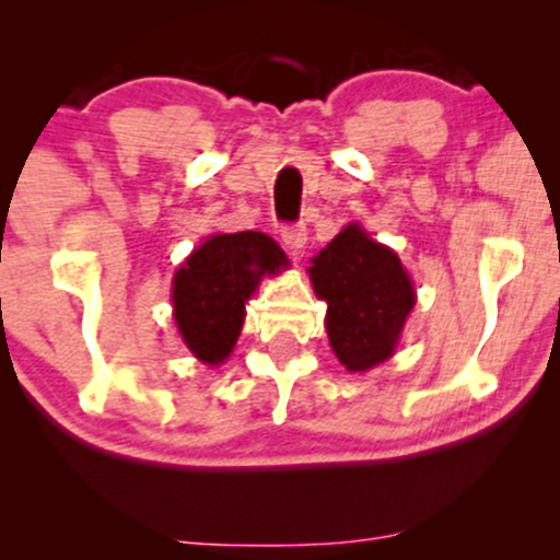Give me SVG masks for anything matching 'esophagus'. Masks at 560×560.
Instances as JSON below:
<instances>
[{"label":"esophagus","instance_id":"esophagus-1","mask_svg":"<svg viewBox=\"0 0 560 560\" xmlns=\"http://www.w3.org/2000/svg\"><path fill=\"white\" fill-rule=\"evenodd\" d=\"M281 240L292 253H300L307 242V231L302 223H287V226H281Z\"/></svg>","mask_w":560,"mask_h":560}]
</instances>
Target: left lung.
<instances>
[{"instance_id":"left-lung-1","label":"left lung","mask_w":560,"mask_h":560,"mask_svg":"<svg viewBox=\"0 0 560 560\" xmlns=\"http://www.w3.org/2000/svg\"><path fill=\"white\" fill-rule=\"evenodd\" d=\"M313 289L326 300V334L350 374L395 352L416 292L397 253L350 223L311 260Z\"/></svg>"}]
</instances>
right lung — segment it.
Returning a JSON list of instances; mask_svg holds the SVG:
<instances>
[{
	"instance_id": "1",
	"label": "right lung",
	"mask_w": 560,
	"mask_h": 560,
	"mask_svg": "<svg viewBox=\"0 0 560 560\" xmlns=\"http://www.w3.org/2000/svg\"><path fill=\"white\" fill-rule=\"evenodd\" d=\"M284 249L260 231L213 234L173 276V318L197 361L218 365L234 350L244 324V302L262 276L279 273Z\"/></svg>"
}]
</instances>
